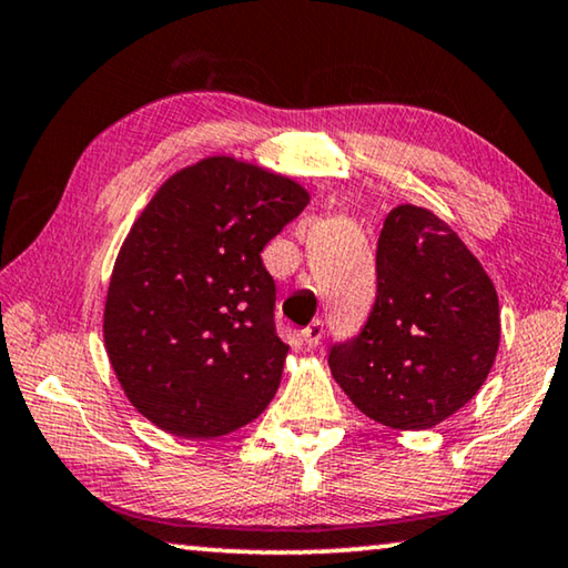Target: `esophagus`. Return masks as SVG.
Returning <instances> with one entry per match:
<instances>
[{"label":"esophagus","instance_id":"esophagus-1","mask_svg":"<svg viewBox=\"0 0 568 568\" xmlns=\"http://www.w3.org/2000/svg\"><path fill=\"white\" fill-rule=\"evenodd\" d=\"M322 335H325V322H320V320L312 322L310 327L302 329V339H304V345H307V347H317Z\"/></svg>","mask_w":568,"mask_h":568}]
</instances>
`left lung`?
I'll return each instance as SVG.
<instances>
[{
	"instance_id": "8db88e82",
	"label": "left lung",
	"mask_w": 568,
	"mask_h": 568,
	"mask_svg": "<svg viewBox=\"0 0 568 568\" xmlns=\"http://www.w3.org/2000/svg\"><path fill=\"white\" fill-rule=\"evenodd\" d=\"M375 274L371 317L361 335L333 345L329 371L373 422L432 429L457 414L493 368L497 292L459 235L416 205L388 213Z\"/></svg>"
}]
</instances>
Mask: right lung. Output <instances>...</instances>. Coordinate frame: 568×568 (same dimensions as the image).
<instances>
[{"mask_svg":"<svg viewBox=\"0 0 568 568\" xmlns=\"http://www.w3.org/2000/svg\"><path fill=\"white\" fill-rule=\"evenodd\" d=\"M307 203L292 178L217 154L164 180L134 221L103 345L126 398L162 432L213 439L274 398L290 345L261 251Z\"/></svg>","mask_w":568,"mask_h":568,"instance_id":"obj_1","label":"right lung"}]
</instances>
